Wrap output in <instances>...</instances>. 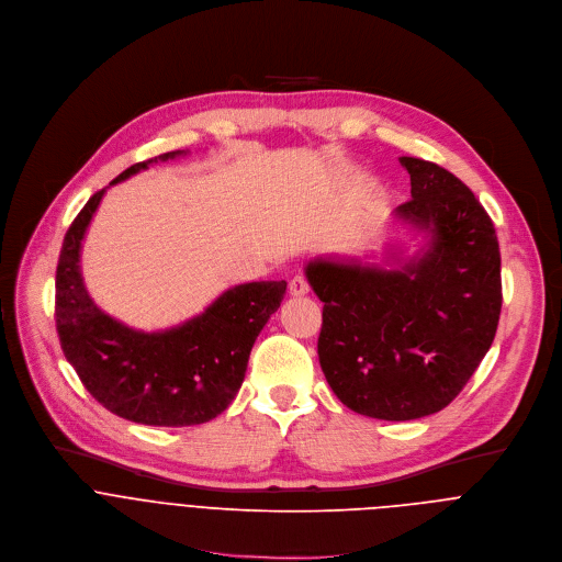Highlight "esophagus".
I'll use <instances>...</instances> for the list:
<instances>
[{
  "mask_svg": "<svg viewBox=\"0 0 562 562\" xmlns=\"http://www.w3.org/2000/svg\"><path fill=\"white\" fill-rule=\"evenodd\" d=\"M307 292H310V283H307V279L303 274H296L294 279H290V294L303 296Z\"/></svg>",
  "mask_w": 562,
  "mask_h": 562,
  "instance_id": "1",
  "label": "esophagus"
}]
</instances>
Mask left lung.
I'll return each mask as SVG.
<instances>
[{"label": "left lung", "mask_w": 562, "mask_h": 562, "mask_svg": "<svg viewBox=\"0 0 562 562\" xmlns=\"http://www.w3.org/2000/svg\"><path fill=\"white\" fill-rule=\"evenodd\" d=\"M412 199L394 210L425 246L398 268L314 259L323 305L318 363L344 405L412 420L450 405L487 355L503 288L494 223L450 170L401 157Z\"/></svg>", "instance_id": "8db88e82"}]
</instances>
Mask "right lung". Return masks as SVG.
<instances>
[{
  "instance_id": "add662e5",
  "label": "right lung",
  "mask_w": 562,
  "mask_h": 562,
  "mask_svg": "<svg viewBox=\"0 0 562 562\" xmlns=\"http://www.w3.org/2000/svg\"><path fill=\"white\" fill-rule=\"evenodd\" d=\"M181 155L186 150L135 164L110 186ZM103 194L105 188L88 199L64 237L55 279L61 350L83 387L112 414L155 427L207 423L235 401L250 350L279 310L288 283L235 285L170 329L128 327L94 305L79 268L81 241Z\"/></svg>"
}]
</instances>
